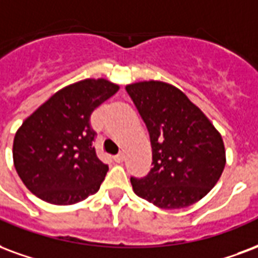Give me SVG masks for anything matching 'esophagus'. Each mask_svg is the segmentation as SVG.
Wrapping results in <instances>:
<instances>
[{
    "label": "esophagus",
    "mask_w": 258,
    "mask_h": 258,
    "mask_svg": "<svg viewBox=\"0 0 258 258\" xmlns=\"http://www.w3.org/2000/svg\"><path fill=\"white\" fill-rule=\"evenodd\" d=\"M113 160L116 161V163H121L124 160V154L123 153H119V154H116L113 157Z\"/></svg>",
    "instance_id": "obj_1"
}]
</instances>
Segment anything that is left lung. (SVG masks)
I'll return each mask as SVG.
<instances>
[{
	"label": "left lung",
	"mask_w": 258,
	"mask_h": 258,
	"mask_svg": "<svg viewBox=\"0 0 258 258\" xmlns=\"http://www.w3.org/2000/svg\"><path fill=\"white\" fill-rule=\"evenodd\" d=\"M125 90L150 137L152 169L131 176L137 196L163 209H180L205 197L221 176V135L186 94L163 82H139Z\"/></svg>",
	"instance_id": "8db88e82"
}]
</instances>
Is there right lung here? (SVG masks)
<instances>
[{"label": "right lung", "mask_w": 258, "mask_h": 258, "mask_svg": "<svg viewBox=\"0 0 258 258\" xmlns=\"http://www.w3.org/2000/svg\"><path fill=\"white\" fill-rule=\"evenodd\" d=\"M119 86L86 79L64 87L24 120L13 141V163L32 194L71 205L100 190L108 165L97 157L90 117Z\"/></svg>", "instance_id": "1"}]
</instances>
